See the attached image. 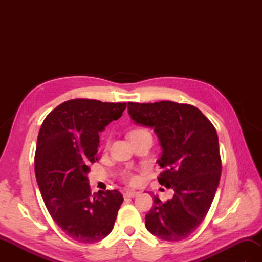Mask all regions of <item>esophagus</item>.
<instances>
[{"label": "esophagus", "mask_w": 262, "mask_h": 262, "mask_svg": "<svg viewBox=\"0 0 262 262\" xmlns=\"http://www.w3.org/2000/svg\"><path fill=\"white\" fill-rule=\"evenodd\" d=\"M138 194L137 191H134V190H127L124 192V197H128V198H134L136 197Z\"/></svg>", "instance_id": "obj_1"}]
</instances>
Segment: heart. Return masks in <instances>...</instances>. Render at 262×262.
<instances>
[{
  "instance_id": "b5f03b06",
  "label": "heart",
  "mask_w": 262,
  "mask_h": 262,
  "mask_svg": "<svg viewBox=\"0 0 262 262\" xmlns=\"http://www.w3.org/2000/svg\"><path fill=\"white\" fill-rule=\"evenodd\" d=\"M145 134H149V133H148L146 129H144V128H136V129L132 130V132L129 133V138L135 137V136L145 135ZM121 177H122V179H124V180L127 181V182L132 183V185H134V183H136L137 180H138L137 176L133 173V172H130V171H124V172H122Z\"/></svg>"
}]
</instances>
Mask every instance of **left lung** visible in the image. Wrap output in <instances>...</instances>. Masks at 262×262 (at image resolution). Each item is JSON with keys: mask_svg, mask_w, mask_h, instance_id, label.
<instances>
[{"mask_svg": "<svg viewBox=\"0 0 262 262\" xmlns=\"http://www.w3.org/2000/svg\"><path fill=\"white\" fill-rule=\"evenodd\" d=\"M128 114L136 125L154 129L162 148L159 182L174 190L165 203L154 196L146 229L164 241H181L204 221L219 187L222 162L215 127L193 105L172 101L128 102Z\"/></svg>", "mask_w": 262, "mask_h": 262, "instance_id": "8db88e82", "label": "left lung"}]
</instances>
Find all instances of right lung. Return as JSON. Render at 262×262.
<instances>
[{
    "instance_id": "obj_1",
    "label": "right lung",
    "mask_w": 262,
    "mask_h": 262,
    "mask_svg": "<svg viewBox=\"0 0 262 262\" xmlns=\"http://www.w3.org/2000/svg\"><path fill=\"white\" fill-rule=\"evenodd\" d=\"M126 103L74 99L57 105L40 127L35 155L39 190L49 214L73 240L93 243L113 231L122 204L118 190L93 193L88 173L97 162L99 133Z\"/></svg>"
}]
</instances>
